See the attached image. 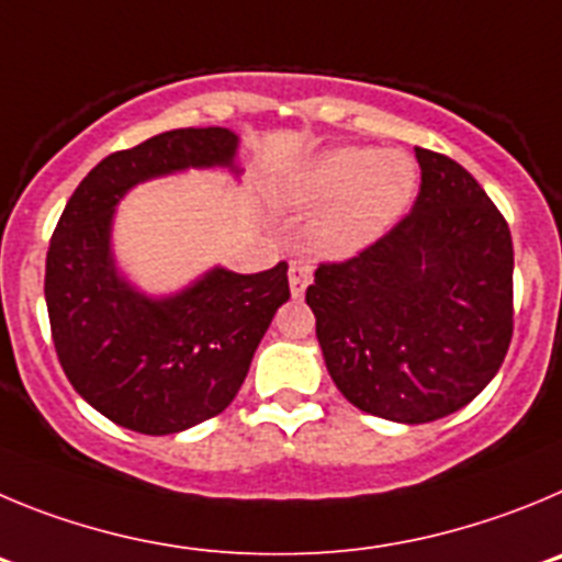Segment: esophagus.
Returning a JSON list of instances; mask_svg holds the SVG:
<instances>
[{
    "mask_svg": "<svg viewBox=\"0 0 562 562\" xmlns=\"http://www.w3.org/2000/svg\"><path fill=\"white\" fill-rule=\"evenodd\" d=\"M311 280H313V269L307 266V262L293 260L291 266H288V282H291V293L296 296V300L305 293V288L311 285Z\"/></svg>",
    "mask_w": 562,
    "mask_h": 562,
    "instance_id": "esophagus-1",
    "label": "esophagus"
}]
</instances>
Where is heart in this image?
<instances>
[{"instance_id":"obj_1","label":"heart","mask_w":562,"mask_h":562,"mask_svg":"<svg viewBox=\"0 0 562 562\" xmlns=\"http://www.w3.org/2000/svg\"><path fill=\"white\" fill-rule=\"evenodd\" d=\"M417 193V165L406 150L330 148L293 168L277 184L291 210H322L311 224L318 249L356 255L386 235Z\"/></svg>"}]
</instances>
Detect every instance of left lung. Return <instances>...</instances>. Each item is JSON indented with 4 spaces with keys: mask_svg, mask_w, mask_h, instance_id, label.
Wrapping results in <instances>:
<instances>
[{
    "mask_svg": "<svg viewBox=\"0 0 562 562\" xmlns=\"http://www.w3.org/2000/svg\"><path fill=\"white\" fill-rule=\"evenodd\" d=\"M414 156V210L352 260L318 266L305 293L338 392L403 426L468 406L513 338L507 221L462 165Z\"/></svg>",
    "mask_w": 562,
    "mask_h": 562,
    "instance_id": "8db88e82",
    "label": "left lung"
}]
</instances>
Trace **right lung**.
<instances>
[{"mask_svg":"<svg viewBox=\"0 0 562 562\" xmlns=\"http://www.w3.org/2000/svg\"><path fill=\"white\" fill-rule=\"evenodd\" d=\"M232 128H176L89 170L47 251L49 325L75 392L131 431L165 437L199 426L235 401L257 344L288 302V266L257 274L212 266L170 293L136 285L114 255L117 206L136 184L226 170L240 179Z\"/></svg>","mask_w":562,"mask_h":562,"instance_id":"1","label":"right lung"}]
</instances>
